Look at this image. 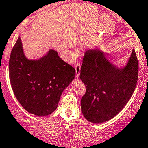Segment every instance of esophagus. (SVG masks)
<instances>
[{"label": "esophagus", "mask_w": 148, "mask_h": 148, "mask_svg": "<svg viewBox=\"0 0 148 148\" xmlns=\"http://www.w3.org/2000/svg\"><path fill=\"white\" fill-rule=\"evenodd\" d=\"M74 68H75V71H76V77L79 78L80 75V69H81V65H80L79 63H77L75 66H74Z\"/></svg>", "instance_id": "esophagus-1"}]
</instances>
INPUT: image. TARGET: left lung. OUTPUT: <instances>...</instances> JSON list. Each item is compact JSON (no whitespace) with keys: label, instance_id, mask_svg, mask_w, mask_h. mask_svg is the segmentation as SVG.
<instances>
[{"label":"left lung","instance_id":"1","mask_svg":"<svg viewBox=\"0 0 148 148\" xmlns=\"http://www.w3.org/2000/svg\"><path fill=\"white\" fill-rule=\"evenodd\" d=\"M80 72L86 87L82 112L90 122L101 124L115 117L131 98L138 78V61L132 50L128 61L119 67L100 51L90 50Z\"/></svg>","mask_w":148,"mask_h":148}]
</instances>
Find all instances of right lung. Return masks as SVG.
Listing matches in <instances>:
<instances>
[{"label": "right lung", "mask_w": 148, "mask_h": 148, "mask_svg": "<svg viewBox=\"0 0 148 148\" xmlns=\"http://www.w3.org/2000/svg\"><path fill=\"white\" fill-rule=\"evenodd\" d=\"M8 66L16 97L25 110L38 116L53 112L63 91L75 77V69L53 49L39 59H29L20 37L11 51Z\"/></svg>", "instance_id": "add662e5"}]
</instances>
